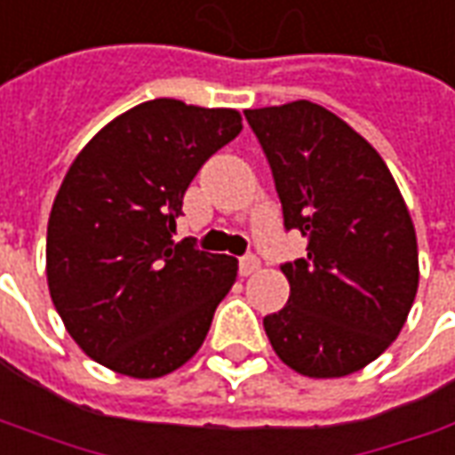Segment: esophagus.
<instances>
[{
	"label": "esophagus",
	"instance_id": "1",
	"mask_svg": "<svg viewBox=\"0 0 455 455\" xmlns=\"http://www.w3.org/2000/svg\"><path fill=\"white\" fill-rule=\"evenodd\" d=\"M259 267H261V261H259L253 253H246V256H241L239 259L241 276H251L253 271H259Z\"/></svg>",
	"mask_w": 455,
	"mask_h": 455
}]
</instances>
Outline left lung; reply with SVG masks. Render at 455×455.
<instances>
[{"mask_svg": "<svg viewBox=\"0 0 455 455\" xmlns=\"http://www.w3.org/2000/svg\"><path fill=\"white\" fill-rule=\"evenodd\" d=\"M267 154L283 227L308 239L283 264L291 293L264 318L276 356L311 379L369 366L396 339L419 289V246L388 166L314 101L246 109Z\"/></svg>", "mask_w": 455, "mask_h": 455, "instance_id": "1", "label": "left lung"}]
</instances>
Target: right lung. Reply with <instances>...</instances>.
<instances>
[{"instance_id": "add662e5", "label": "right lung", "mask_w": 455, "mask_h": 455, "mask_svg": "<svg viewBox=\"0 0 455 455\" xmlns=\"http://www.w3.org/2000/svg\"><path fill=\"white\" fill-rule=\"evenodd\" d=\"M236 109L154 99L124 111L79 151L46 227L54 308L86 356L159 379L202 348L239 261L174 241L204 162L239 137Z\"/></svg>"}]
</instances>
